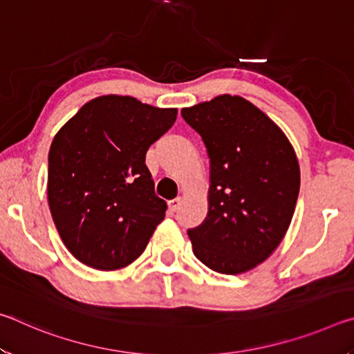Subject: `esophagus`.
Masks as SVG:
<instances>
[{"label":"esophagus","instance_id":"esophagus-1","mask_svg":"<svg viewBox=\"0 0 354 354\" xmlns=\"http://www.w3.org/2000/svg\"><path fill=\"white\" fill-rule=\"evenodd\" d=\"M181 203H183V198H181V196H178V198H175V200H170V201H169V209H170V212H175V211H178V207L181 206Z\"/></svg>","mask_w":354,"mask_h":354}]
</instances>
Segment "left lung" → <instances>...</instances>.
I'll return each mask as SVG.
<instances>
[{
  "label": "left lung",
  "mask_w": 354,
  "mask_h": 354,
  "mask_svg": "<svg viewBox=\"0 0 354 354\" xmlns=\"http://www.w3.org/2000/svg\"><path fill=\"white\" fill-rule=\"evenodd\" d=\"M181 115L201 136L211 167L207 215L187 231L194 254L214 272H248L289 230L299 192L295 149L272 118L239 95L184 107Z\"/></svg>",
  "instance_id": "8db88e82"
}]
</instances>
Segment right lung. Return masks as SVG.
I'll return each mask as SVG.
<instances>
[{"mask_svg":"<svg viewBox=\"0 0 354 354\" xmlns=\"http://www.w3.org/2000/svg\"><path fill=\"white\" fill-rule=\"evenodd\" d=\"M176 115L175 107L103 95L57 131L48 154V205L77 261L117 270L147 248L167 203L154 194L145 156Z\"/></svg>","mask_w":354,"mask_h":354,"instance_id":"1","label":"right lung"}]
</instances>
